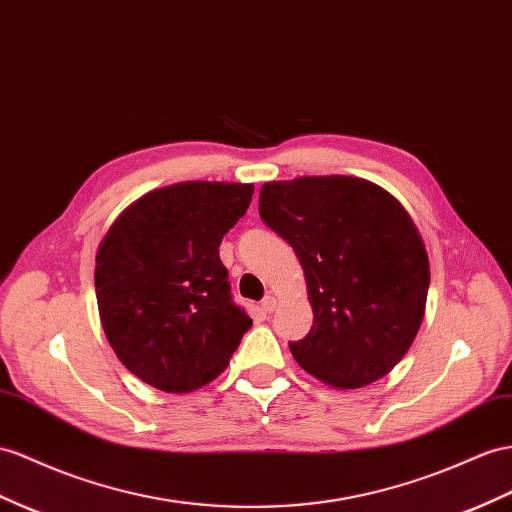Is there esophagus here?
<instances>
[{"label":"esophagus","instance_id":"1","mask_svg":"<svg viewBox=\"0 0 512 512\" xmlns=\"http://www.w3.org/2000/svg\"><path fill=\"white\" fill-rule=\"evenodd\" d=\"M274 309H277V298H274V296H266L264 300H261V311H264V313H272Z\"/></svg>","mask_w":512,"mask_h":512}]
</instances>
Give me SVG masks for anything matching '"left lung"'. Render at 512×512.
<instances>
[{
	"label": "left lung",
	"instance_id": "left-lung-1",
	"mask_svg": "<svg viewBox=\"0 0 512 512\" xmlns=\"http://www.w3.org/2000/svg\"><path fill=\"white\" fill-rule=\"evenodd\" d=\"M259 216L305 270L311 331L290 342L300 368L339 389L389 374L424 318L428 255L406 209L357 177L264 183Z\"/></svg>",
	"mask_w": 512,
	"mask_h": 512
}]
</instances>
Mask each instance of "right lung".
<instances>
[{
	"mask_svg": "<svg viewBox=\"0 0 512 512\" xmlns=\"http://www.w3.org/2000/svg\"><path fill=\"white\" fill-rule=\"evenodd\" d=\"M246 183L186 181L144 194L97 251L103 331L140 381L199 389L227 368L253 320L233 303L218 246L253 199Z\"/></svg>",
	"mask_w": 512,
	"mask_h": 512,
	"instance_id": "obj_1",
	"label": "right lung"
}]
</instances>
